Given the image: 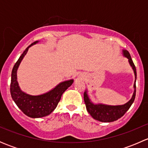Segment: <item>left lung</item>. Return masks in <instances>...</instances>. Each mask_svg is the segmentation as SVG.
I'll return each mask as SVG.
<instances>
[{"label":"left lung","mask_w":148,"mask_h":148,"mask_svg":"<svg viewBox=\"0 0 148 148\" xmlns=\"http://www.w3.org/2000/svg\"><path fill=\"white\" fill-rule=\"evenodd\" d=\"M122 54L125 57L128 59V62L133 69L135 77V81L134 83V92L130 100L122 105H107V104H103L100 103L94 104L89 99L87 91L86 90L84 93V100L86 104V110L95 120L99 121V122H111L117 120L125 114V112L129 110L135 100V95H136V68L131 59L130 54L127 51L122 50Z\"/></svg>","instance_id":"8db88e82"}]
</instances>
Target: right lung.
I'll use <instances>...</instances> for the list:
<instances>
[{
    "label": "right lung",
    "mask_w": 148,
    "mask_h": 148,
    "mask_svg": "<svg viewBox=\"0 0 148 148\" xmlns=\"http://www.w3.org/2000/svg\"><path fill=\"white\" fill-rule=\"evenodd\" d=\"M38 42L35 41L28 46L15 64L11 72L10 88L13 100L26 115L31 118H39L50 114L57 107L64 92L74 82V79L62 82L49 92L40 95H30L20 89L17 81V70L28 49Z\"/></svg>",
    "instance_id": "add662e5"
}]
</instances>
